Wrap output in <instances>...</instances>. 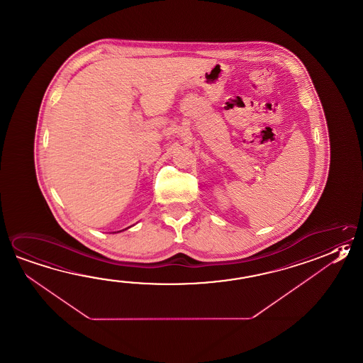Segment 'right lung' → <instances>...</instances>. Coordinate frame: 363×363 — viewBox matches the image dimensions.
<instances>
[{
	"label": "right lung",
	"mask_w": 363,
	"mask_h": 363,
	"mask_svg": "<svg viewBox=\"0 0 363 363\" xmlns=\"http://www.w3.org/2000/svg\"><path fill=\"white\" fill-rule=\"evenodd\" d=\"M125 230H127V228H125ZM118 233H121V231H118Z\"/></svg>",
	"instance_id": "1"
}]
</instances>
